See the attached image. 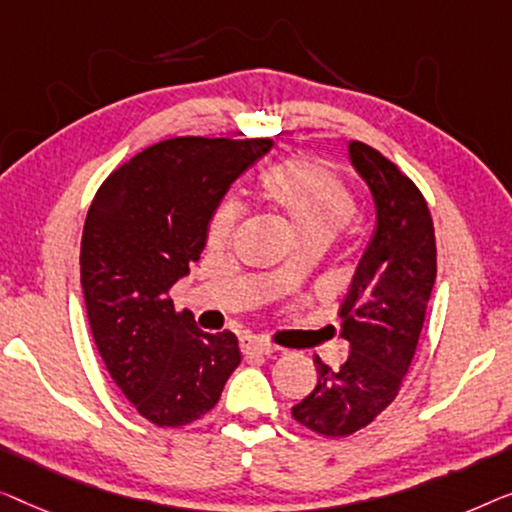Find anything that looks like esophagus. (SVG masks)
I'll return each mask as SVG.
<instances>
[{
    "instance_id": "34e87169",
    "label": "esophagus",
    "mask_w": 512,
    "mask_h": 512,
    "mask_svg": "<svg viewBox=\"0 0 512 512\" xmlns=\"http://www.w3.org/2000/svg\"><path fill=\"white\" fill-rule=\"evenodd\" d=\"M239 345L243 355H271V352H276V345L266 343L264 338L248 336V334L239 338Z\"/></svg>"
}]
</instances>
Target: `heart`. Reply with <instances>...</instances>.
<instances>
[{"mask_svg": "<svg viewBox=\"0 0 512 512\" xmlns=\"http://www.w3.org/2000/svg\"><path fill=\"white\" fill-rule=\"evenodd\" d=\"M259 194L287 220L297 243H325L357 213V201L350 187L334 171L306 157H292L266 169L259 178ZM239 220V201H220L206 227L208 246L215 250L225 248L232 241Z\"/></svg>", "mask_w": 512, "mask_h": 512, "instance_id": "b5f03b06", "label": "heart"}]
</instances>
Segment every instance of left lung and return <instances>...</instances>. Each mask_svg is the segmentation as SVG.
I'll return each instance as SVG.
<instances>
[{
	"label": "left lung",
	"instance_id": "obj_1",
	"mask_svg": "<svg viewBox=\"0 0 512 512\" xmlns=\"http://www.w3.org/2000/svg\"><path fill=\"white\" fill-rule=\"evenodd\" d=\"M350 160L376 201V232L341 306L350 355L341 369L315 357L318 385L292 408L301 427L350 436L397 399L413 362L436 280V236L427 199L376 148L350 143Z\"/></svg>",
	"mask_w": 512,
	"mask_h": 512
}]
</instances>
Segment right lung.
<instances>
[{
    "mask_svg": "<svg viewBox=\"0 0 512 512\" xmlns=\"http://www.w3.org/2000/svg\"><path fill=\"white\" fill-rule=\"evenodd\" d=\"M271 139L176 136L120 164L92 199L81 285L106 371L155 427H185L220 401L241 364L232 331L206 334L171 287L206 243L208 220Z\"/></svg>",
    "mask_w": 512,
    "mask_h": 512,
    "instance_id": "obj_1",
    "label": "right lung"
}]
</instances>
